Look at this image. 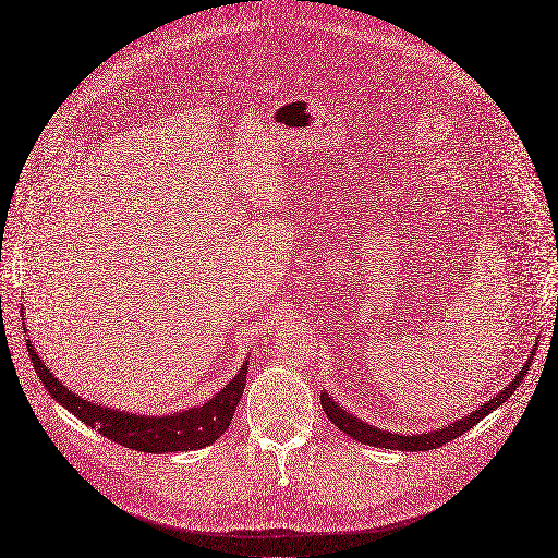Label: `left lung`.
<instances>
[{
  "label": "left lung",
  "instance_id": "8db88e82",
  "mask_svg": "<svg viewBox=\"0 0 558 558\" xmlns=\"http://www.w3.org/2000/svg\"><path fill=\"white\" fill-rule=\"evenodd\" d=\"M534 354H536V348L529 352V359H526L524 367L515 375V379L507 388H504L501 392H497L490 402H486L482 409L472 411L470 415L457 420L454 424H445V427H440L436 432H424V434H413V436L384 432L379 427H373V424H367V422L354 417L352 413H348L344 409H340L333 402V397H329L327 392H320V402H323V409H325L327 417L331 420V424H336L340 432H344L350 438H354V440H359L363 445L386 447V449H400V452H424V449H436V447H442L449 440L463 436L468 429L474 427L476 422L484 420L488 413H493L499 404L507 402L509 397L515 392V388L522 384V377H524V373L529 369V365H532Z\"/></svg>",
  "mask_w": 558,
  "mask_h": 558
}]
</instances>
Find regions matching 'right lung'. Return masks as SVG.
Masks as SVG:
<instances>
[{"instance_id": "add662e5", "label": "right lung", "mask_w": 558, "mask_h": 558, "mask_svg": "<svg viewBox=\"0 0 558 558\" xmlns=\"http://www.w3.org/2000/svg\"><path fill=\"white\" fill-rule=\"evenodd\" d=\"M26 350H29L34 369L43 386L59 404H63L72 415L109 440L147 454L189 452V449H199L216 442L229 429L235 407L243 397L250 369V361H245L243 367L238 369V375L222 390H218L216 397H210L208 402L195 409L177 411L170 415H141L82 400V397H76L49 373L34 350L32 340H26Z\"/></svg>"}]
</instances>
